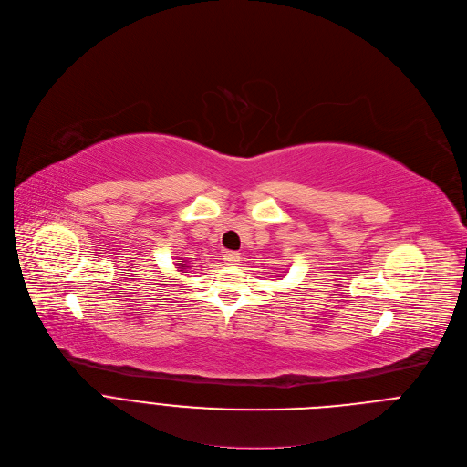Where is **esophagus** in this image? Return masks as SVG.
<instances>
[{"label": "esophagus", "instance_id": "esophagus-1", "mask_svg": "<svg viewBox=\"0 0 467 467\" xmlns=\"http://www.w3.org/2000/svg\"><path fill=\"white\" fill-rule=\"evenodd\" d=\"M223 260H225L227 265H236L240 262V254L236 251H225Z\"/></svg>", "mask_w": 467, "mask_h": 467}]
</instances>
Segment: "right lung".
<instances>
[{
	"label": "right lung",
	"instance_id": "obj_1",
	"mask_svg": "<svg viewBox=\"0 0 467 467\" xmlns=\"http://www.w3.org/2000/svg\"><path fill=\"white\" fill-rule=\"evenodd\" d=\"M178 267H180V269H185V267H187V264H180Z\"/></svg>",
	"mask_w": 467,
	"mask_h": 467
}]
</instances>
